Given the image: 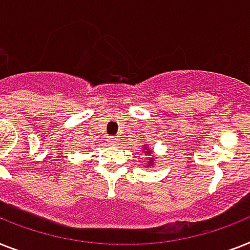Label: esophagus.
Returning a JSON list of instances; mask_svg holds the SVG:
<instances>
[{
	"instance_id": "34e87169",
	"label": "esophagus",
	"mask_w": 250,
	"mask_h": 250,
	"mask_svg": "<svg viewBox=\"0 0 250 250\" xmlns=\"http://www.w3.org/2000/svg\"><path fill=\"white\" fill-rule=\"evenodd\" d=\"M115 137H111L110 140H109V144H110V145H115Z\"/></svg>"
}]
</instances>
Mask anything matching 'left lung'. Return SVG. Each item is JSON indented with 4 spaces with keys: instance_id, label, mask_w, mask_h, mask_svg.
I'll use <instances>...</instances> for the list:
<instances>
[{
    "instance_id": "obj_1",
    "label": "left lung",
    "mask_w": 250,
    "mask_h": 250,
    "mask_svg": "<svg viewBox=\"0 0 250 250\" xmlns=\"http://www.w3.org/2000/svg\"><path fill=\"white\" fill-rule=\"evenodd\" d=\"M146 154H147V155H149V157H150L149 163H147V166H150V164H154V163H155V160H154V158L151 157V151H150V150H149V151H147V153H146Z\"/></svg>"
}]
</instances>
